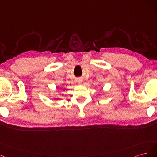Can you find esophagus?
Masks as SVG:
<instances>
[{
	"instance_id": "obj_1",
	"label": "esophagus",
	"mask_w": 157,
	"mask_h": 157,
	"mask_svg": "<svg viewBox=\"0 0 157 157\" xmlns=\"http://www.w3.org/2000/svg\"><path fill=\"white\" fill-rule=\"evenodd\" d=\"M79 83H81V82H79Z\"/></svg>"
}]
</instances>
